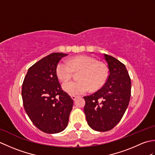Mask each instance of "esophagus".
I'll list each match as a JSON object with an SVG mask.
<instances>
[{"label":"esophagus","instance_id":"obj_1","mask_svg":"<svg viewBox=\"0 0 155 155\" xmlns=\"http://www.w3.org/2000/svg\"><path fill=\"white\" fill-rule=\"evenodd\" d=\"M77 96H74V95H72L71 96V98H72V99L73 100V101H75L76 100V98H77Z\"/></svg>","mask_w":155,"mask_h":155}]
</instances>
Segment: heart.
Masks as SVG:
<instances>
[{
  "label": "heart",
  "mask_w": 155,
  "mask_h": 155,
  "mask_svg": "<svg viewBox=\"0 0 155 155\" xmlns=\"http://www.w3.org/2000/svg\"><path fill=\"white\" fill-rule=\"evenodd\" d=\"M74 71H81L79 81H69L62 85L63 89L71 95L83 94L92 90H97L105 83L108 74V68L104 63L87 56H78L68 61L62 60L58 63L56 73L62 82L68 81Z\"/></svg>",
  "instance_id": "1"
}]
</instances>
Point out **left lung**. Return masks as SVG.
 Here are the masks:
<instances>
[{"instance_id": "1", "label": "left lung", "mask_w": 155, "mask_h": 155, "mask_svg": "<svg viewBox=\"0 0 155 155\" xmlns=\"http://www.w3.org/2000/svg\"><path fill=\"white\" fill-rule=\"evenodd\" d=\"M109 70L107 81L100 90L84 97V112L93 130L105 132L119 123L129 103L131 81L125 65L117 58L103 54Z\"/></svg>"}]
</instances>
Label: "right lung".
Segmentation results:
<instances>
[{"mask_svg":"<svg viewBox=\"0 0 155 155\" xmlns=\"http://www.w3.org/2000/svg\"><path fill=\"white\" fill-rule=\"evenodd\" d=\"M54 52L28 68L22 87L25 110L35 127L42 132L54 134L67 127L73 100L62 90L56 68L67 56Z\"/></svg>","mask_w":155,"mask_h":155,"instance_id":"obj_1","label":"right lung"}]
</instances>
